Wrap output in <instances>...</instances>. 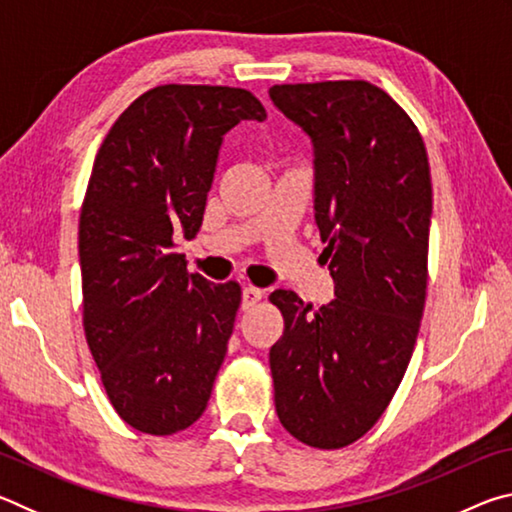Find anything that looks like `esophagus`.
Instances as JSON below:
<instances>
[{"instance_id":"obj_1","label":"esophagus","mask_w":512,"mask_h":512,"mask_svg":"<svg viewBox=\"0 0 512 512\" xmlns=\"http://www.w3.org/2000/svg\"><path fill=\"white\" fill-rule=\"evenodd\" d=\"M262 289H255V287H246L244 293H241V309L244 311H250L255 309L259 302H262Z\"/></svg>"}]
</instances>
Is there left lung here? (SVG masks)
I'll list each match as a JSON object with an SVG mask.
<instances>
[{
  "mask_svg": "<svg viewBox=\"0 0 512 512\" xmlns=\"http://www.w3.org/2000/svg\"><path fill=\"white\" fill-rule=\"evenodd\" d=\"M271 99L316 153V223L336 298L320 309L287 289L271 348L282 427L316 449L368 433L391 404L427 298L431 171L411 117L368 81L273 85Z\"/></svg>",
  "mask_w": 512,
  "mask_h": 512,
  "instance_id": "left-lung-1",
  "label": "left lung"
}]
</instances>
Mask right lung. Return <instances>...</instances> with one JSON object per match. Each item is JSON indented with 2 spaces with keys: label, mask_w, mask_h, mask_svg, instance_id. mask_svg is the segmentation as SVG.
<instances>
[{
  "label": "right lung",
  "mask_w": 512,
  "mask_h": 512,
  "mask_svg": "<svg viewBox=\"0 0 512 512\" xmlns=\"http://www.w3.org/2000/svg\"><path fill=\"white\" fill-rule=\"evenodd\" d=\"M266 119L253 92L158 85L101 142L79 221L83 329L112 409L171 436L201 418L241 305L239 282L189 275L176 237L203 223L223 135Z\"/></svg>",
  "instance_id": "1"
}]
</instances>
